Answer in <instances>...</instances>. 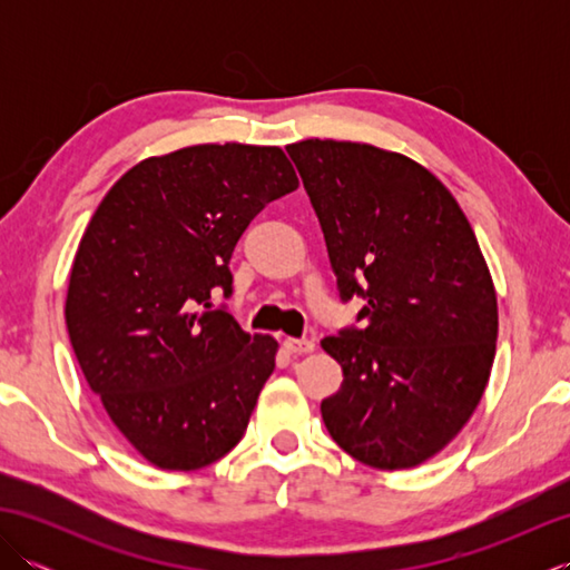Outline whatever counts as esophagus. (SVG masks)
Masks as SVG:
<instances>
[{"label":"esophagus","instance_id":"obj_1","mask_svg":"<svg viewBox=\"0 0 570 570\" xmlns=\"http://www.w3.org/2000/svg\"><path fill=\"white\" fill-rule=\"evenodd\" d=\"M284 347H286V353H292V355H306L316 350V343H313L311 337H286Z\"/></svg>","mask_w":570,"mask_h":570}]
</instances>
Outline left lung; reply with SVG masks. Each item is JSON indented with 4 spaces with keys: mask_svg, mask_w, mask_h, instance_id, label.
Here are the masks:
<instances>
[{
    "mask_svg": "<svg viewBox=\"0 0 570 570\" xmlns=\"http://www.w3.org/2000/svg\"><path fill=\"white\" fill-rule=\"evenodd\" d=\"M362 328L323 337L343 384L323 399L333 441L380 470L421 465L451 443L485 392L498 296L465 213L409 156L370 144L286 147Z\"/></svg>",
    "mask_w": 570,
    "mask_h": 570,
    "instance_id": "obj_1",
    "label": "left lung"
}]
</instances>
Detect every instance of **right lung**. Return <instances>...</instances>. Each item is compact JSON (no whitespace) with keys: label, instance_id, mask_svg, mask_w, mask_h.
<instances>
[{"label":"right lung","instance_id":"obj_1","mask_svg":"<svg viewBox=\"0 0 570 570\" xmlns=\"http://www.w3.org/2000/svg\"><path fill=\"white\" fill-rule=\"evenodd\" d=\"M298 188L278 147L198 144L117 180L72 259L66 325L90 390L161 470L233 451L278 343L249 335L213 294H233L237 239L266 203Z\"/></svg>","mask_w":570,"mask_h":570}]
</instances>
